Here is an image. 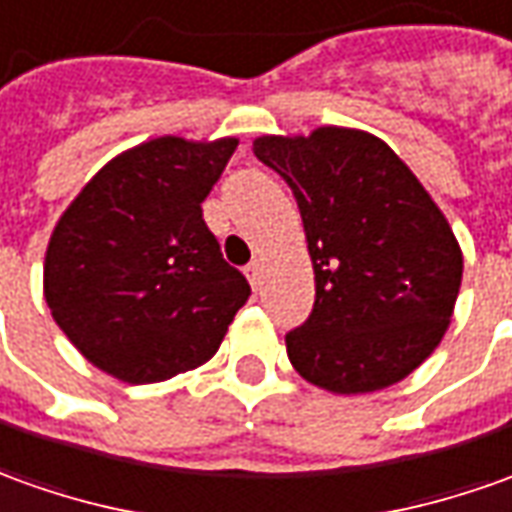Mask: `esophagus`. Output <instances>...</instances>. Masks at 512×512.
Returning <instances> with one entry per match:
<instances>
[{
    "label": "esophagus",
    "mask_w": 512,
    "mask_h": 512,
    "mask_svg": "<svg viewBox=\"0 0 512 512\" xmlns=\"http://www.w3.org/2000/svg\"><path fill=\"white\" fill-rule=\"evenodd\" d=\"M245 276H248V281H250V287H253V290L259 292L262 290V264L259 262H253V264H248V267H245Z\"/></svg>",
    "instance_id": "1"
}]
</instances>
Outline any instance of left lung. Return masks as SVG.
<instances>
[{"label": "left lung", "mask_w": 512, "mask_h": 512, "mask_svg": "<svg viewBox=\"0 0 512 512\" xmlns=\"http://www.w3.org/2000/svg\"><path fill=\"white\" fill-rule=\"evenodd\" d=\"M253 153L298 200L315 270L312 315L287 334L292 368L340 396L407 379L443 340L463 281L438 203L365 130L259 136Z\"/></svg>", "instance_id": "obj_1"}]
</instances>
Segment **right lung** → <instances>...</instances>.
<instances>
[{"label":"right lung","instance_id":"obj_1","mask_svg":"<svg viewBox=\"0 0 512 512\" xmlns=\"http://www.w3.org/2000/svg\"><path fill=\"white\" fill-rule=\"evenodd\" d=\"M236 144L161 136L125 150L80 189L49 236V312L119 382L200 368L248 301L250 284L222 259L200 209Z\"/></svg>","mask_w":512,"mask_h":512}]
</instances>
